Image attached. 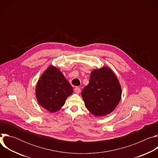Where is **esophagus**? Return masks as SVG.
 I'll return each instance as SVG.
<instances>
[{
    "instance_id": "obj_1",
    "label": "esophagus",
    "mask_w": 158,
    "mask_h": 158,
    "mask_svg": "<svg viewBox=\"0 0 158 158\" xmlns=\"http://www.w3.org/2000/svg\"><path fill=\"white\" fill-rule=\"evenodd\" d=\"M81 91V89L79 87H76L75 89H74V92L76 93V94H79Z\"/></svg>"
}]
</instances>
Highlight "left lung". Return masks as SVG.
Listing matches in <instances>:
<instances>
[{
  "label": "left lung",
  "mask_w": 158,
  "mask_h": 158,
  "mask_svg": "<svg viewBox=\"0 0 158 158\" xmlns=\"http://www.w3.org/2000/svg\"><path fill=\"white\" fill-rule=\"evenodd\" d=\"M122 89L117 76L104 66L92 71L82 98L87 110L94 116H105L113 111L121 99Z\"/></svg>",
  "instance_id": "left-lung-1"
}]
</instances>
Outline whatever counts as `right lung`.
Here are the masks:
<instances>
[{"mask_svg":"<svg viewBox=\"0 0 158 158\" xmlns=\"http://www.w3.org/2000/svg\"><path fill=\"white\" fill-rule=\"evenodd\" d=\"M38 104L50 112H56L73 93V88L56 66L49 65L39 77L35 86Z\"/></svg>","mask_w":158,"mask_h":158,"instance_id":"add662e5","label":"right lung"}]
</instances>
